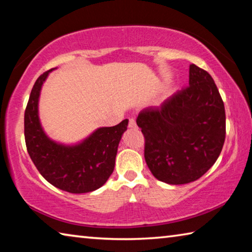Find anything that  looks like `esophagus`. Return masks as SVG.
<instances>
[{
    "label": "esophagus",
    "mask_w": 252,
    "mask_h": 252,
    "mask_svg": "<svg viewBox=\"0 0 252 252\" xmlns=\"http://www.w3.org/2000/svg\"><path fill=\"white\" fill-rule=\"evenodd\" d=\"M129 127H136V123L134 119H130L129 120Z\"/></svg>",
    "instance_id": "obj_1"
}]
</instances>
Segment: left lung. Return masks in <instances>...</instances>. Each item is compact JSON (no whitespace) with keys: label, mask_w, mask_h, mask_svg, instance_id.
<instances>
[{"label":"left lung","mask_w":252,"mask_h":252,"mask_svg":"<svg viewBox=\"0 0 252 252\" xmlns=\"http://www.w3.org/2000/svg\"><path fill=\"white\" fill-rule=\"evenodd\" d=\"M144 136V159L158 180L185 185L198 180L220 156L225 112L206 70L190 64L189 85L136 118Z\"/></svg>","instance_id":"1"}]
</instances>
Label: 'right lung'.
Instances as JSON below:
<instances>
[{
	"label": "right lung",
	"mask_w": 252,
	"mask_h": 252,
	"mask_svg": "<svg viewBox=\"0 0 252 252\" xmlns=\"http://www.w3.org/2000/svg\"><path fill=\"white\" fill-rule=\"evenodd\" d=\"M34 83L24 113V136L34 165L46 181L63 191L85 193L99 189L113 172L118 146L127 119L114 126L100 127L82 143L65 147L50 140L42 130L37 102L49 72Z\"/></svg>",
	"instance_id": "add662e5"
}]
</instances>
